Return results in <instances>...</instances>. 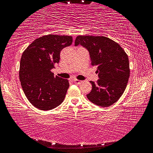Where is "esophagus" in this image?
I'll return each mask as SVG.
<instances>
[{
  "instance_id": "obj_1",
  "label": "esophagus",
  "mask_w": 153,
  "mask_h": 153,
  "mask_svg": "<svg viewBox=\"0 0 153 153\" xmlns=\"http://www.w3.org/2000/svg\"><path fill=\"white\" fill-rule=\"evenodd\" d=\"M73 81H74V83L76 84H79L81 83V82H82V81H80V80H79V79H76V78H74V79H73Z\"/></svg>"
}]
</instances>
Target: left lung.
I'll return each mask as SVG.
<instances>
[{"mask_svg": "<svg viewBox=\"0 0 153 153\" xmlns=\"http://www.w3.org/2000/svg\"><path fill=\"white\" fill-rule=\"evenodd\" d=\"M81 45L89 52L91 65L97 67L99 79L91 81L92 90L86 95L92 103L108 107L124 93L130 76L129 58L114 41L103 36H77L75 45Z\"/></svg>", "mask_w": 153, "mask_h": 153, "instance_id": "1", "label": "left lung"}]
</instances>
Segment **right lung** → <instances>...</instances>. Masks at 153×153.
<instances>
[{
	"mask_svg": "<svg viewBox=\"0 0 153 153\" xmlns=\"http://www.w3.org/2000/svg\"><path fill=\"white\" fill-rule=\"evenodd\" d=\"M71 36L48 35L34 41L22 55L19 76L28 100L41 110H50L64 101L69 81L54 76L51 69L60 60V53L72 44Z\"/></svg>",
	"mask_w": 153,
	"mask_h": 153,
	"instance_id": "right-lung-1",
	"label": "right lung"
}]
</instances>
